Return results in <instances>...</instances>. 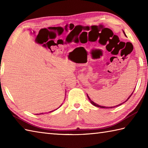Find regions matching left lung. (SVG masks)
<instances>
[{
  "label": "left lung",
  "mask_w": 148,
  "mask_h": 148,
  "mask_svg": "<svg viewBox=\"0 0 148 148\" xmlns=\"http://www.w3.org/2000/svg\"><path fill=\"white\" fill-rule=\"evenodd\" d=\"M123 33H124V34H125V36H126V35H125V32H124V31H123ZM133 93H134V92H132V93L131 94V95H130V97H128V99H127V100H126V101H125L124 102H123V103H120V104H119V105H117V106H114V107H105V106H100V105H98V104H97V103H95V102H93L92 101V100H91L90 99V97H88V95H87V96H88V99L90 100V102L91 103H92V104L93 105V106H96V107H98V108H116V107H118V106H120V105H121L122 104V103H125V102H127V100H128V99H130V97L132 96V94H133Z\"/></svg>",
  "instance_id": "left-lung-1"
}]
</instances>
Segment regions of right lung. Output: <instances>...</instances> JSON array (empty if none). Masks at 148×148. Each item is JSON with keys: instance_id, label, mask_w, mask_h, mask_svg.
Segmentation results:
<instances>
[{"instance_id": "1", "label": "right lung", "mask_w": 148, "mask_h": 148, "mask_svg": "<svg viewBox=\"0 0 148 148\" xmlns=\"http://www.w3.org/2000/svg\"><path fill=\"white\" fill-rule=\"evenodd\" d=\"M61 106H62V105H61ZM60 107H59V108H60ZM57 109H58V108H57ZM56 109H55V110H56ZM55 110H54V111H55ZM50 111V112H53V111Z\"/></svg>"}]
</instances>
